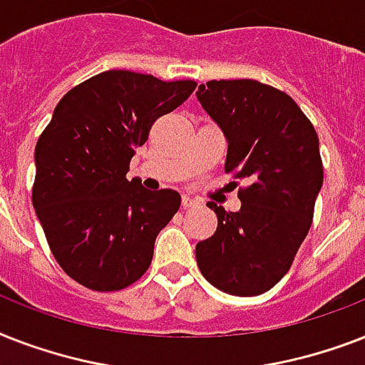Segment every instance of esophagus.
<instances>
[{
  "instance_id": "34e87169",
  "label": "esophagus",
  "mask_w": 365,
  "mask_h": 365,
  "mask_svg": "<svg viewBox=\"0 0 365 365\" xmlns=\"http://www.w3.org/2000/svg\"><path fill=\"white\" fill-rule=\"evenodd\" d=\"M182 209H192V207H196L197 205V201L196 200H192L190 196H182Z\"/></svg>"
}]
</instances>
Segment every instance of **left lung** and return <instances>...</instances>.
<instances>
[{
	"mask_svg": "<svg viewBox=\"0 0 365 365\" xmlns=\"http://www.w3.org/2000/svg\"><path fill=\"white\" fill-rule=\"evenodd\" d=\"M196 96L226 137V173L247 180L237 212L207 203L218 226L196 245L197 267L222 292L258 296L287 275L311 228L319 135L290 96L252 78L209 81Z\"/></svg>",
	"mask_w": 365,
	"mask_h": 365,
	"instance_id": "8db88e82",
	"label": "left lung"
}]
</instances>
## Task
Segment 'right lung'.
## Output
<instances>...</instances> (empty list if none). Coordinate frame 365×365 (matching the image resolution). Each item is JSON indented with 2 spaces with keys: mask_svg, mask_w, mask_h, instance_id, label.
Segmentation results:
<instances>
[{
  "mask_svg": "<svg viewBox=\"0 0 365 365\" xmlns=\"http://www.w3.org/2000/svg\"><path fill=\"white\" fill-rule=\"evenodd\" d=\"M194 88V81L115 69L81 83L56 105L35 145L31 200L52 255L78 284L113 292L148 269L180 194L150 192L126 173L154 122Z\"/></svg>",
  "mask_w": 365,
  "mask_h": 365,
  "instance_id": "1",
  "label": "right lung"
}]
</instances>
